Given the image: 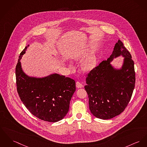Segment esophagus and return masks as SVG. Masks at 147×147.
Returning a JSON list of instances; mask_svg holds the SVG:
<instances>
[{"mask_svg":"<svg viewBox=\"0 0 147 147\" xmlns=\"http://www.w3.org/2000/svg\"><path fill=\"white\" fill-rule=\"evenodd\" d=\"M76 88H82L83 87V85H82L81 83H80V82H76Z\"/></svg>","mask_w":147,"mask_h":147,"instance_id":"esophagus-1","label":"esophagus"}]
</instances>
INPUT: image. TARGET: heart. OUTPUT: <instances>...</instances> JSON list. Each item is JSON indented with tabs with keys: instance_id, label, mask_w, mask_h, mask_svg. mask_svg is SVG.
Masks as SVG:
<instances>
[{
	"instance_id": "obj_1",
	"label": "heart",
	"mask_w": 147,
	"mask_h": 147,
	"mask_svg": "<svg viewBox=\"0 0 147 147\" xmlns=\"http://www.w3.org/2000/svg\"><path fill=\"white\" fill-rule=\"evenodd\" d=\"M83 50L80 49L75 53V56L78 57L82 53ZM97 64V59L94 55H91L85 59L81 64V68L86 72H90L95 68Z\"/></svg>"
}]
</instances>
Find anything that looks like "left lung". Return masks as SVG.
<instances>
[{"label": "left lung", "instance_id": "1", "mask_svg": "<svg viewBox=\"0 0 147 147\" xmlns=\"http://www.w3.org/2000/svg\"><path fill=\"white\" fill-rule=\"evenodd\" d=\"M119 57H123V63L120 68H117L111 62ZM135 81L134 61L119 39L108 59L91 71L86 79L85 89L92 115L106 120L121 114L131 98Z\"/></svg>", "mask_w": 147, "mask_h": 147}]
</instances>
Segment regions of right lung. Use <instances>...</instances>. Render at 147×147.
<instances>
[{
	"instance_id": "obj_1",
	"label": "right lung",
	"mask_w": 147,
	"mask_h": 147,
	"mask_svg": "<svg viewBox=\"0 0 147 147\" xmlns=\"http://www.w3.org/2000/svg\"><path fill=\"white\" fill-rule=\"evenodd\" d=\"M30 45L20 54L16 68L17 91L24 106L36 117L57 122L68 113L71 99L76 91L74 80L53 73L43 77L30 76L23 71L21 59Z\"/></svg>"
}]
</instances>
